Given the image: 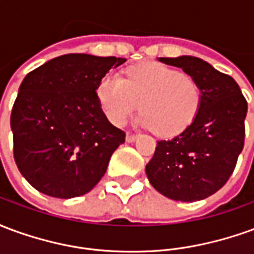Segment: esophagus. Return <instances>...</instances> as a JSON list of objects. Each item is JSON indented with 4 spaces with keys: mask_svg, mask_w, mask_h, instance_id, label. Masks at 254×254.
Returning <instances> with one entry per match:
<instances>
[{
    "mask_svg": "<svg viewBox=\"0 0 254 254\" xmlns=\"http://www.w3.org/2000/svg\"><path fill=\"white\" fill-rule=\"evenodd\" d=\"M137 134H134V133H130V132H127V143H133V141H136L137 140Z\"/></svg>",
    "mask_w": 254,
    "mask_h": 254,
    "instance_id": "esophagus-1",
    "label": "esophagus"
}]
</instances>
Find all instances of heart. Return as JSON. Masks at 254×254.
Here are the masks:
<instances>
[{"label": "heart", "mask_w": 254, "mask_h": 254, "mask_svg": "<svg viewBox=\"0 0 254 254\" xmlns=\"http://www.w3.org/2000/svg\"><path fill=\"white\" fill-rule=\"evenodd\" d=\"M98 96L114 125H124L140 106V124L159 136L184 130L196 117L201 102L194 78L156 63L129 67L125 78L107 74L98 87Z\"/></svg>", "instance_id": "1"}]
</instances>
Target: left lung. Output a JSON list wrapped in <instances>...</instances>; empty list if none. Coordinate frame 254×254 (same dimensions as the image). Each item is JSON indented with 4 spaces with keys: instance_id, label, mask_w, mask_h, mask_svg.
Wrapping results in <instances>:
<instances>
[{
    "instance_id": "8db88e82",
    "label": "left lung",
    "mask_w": 254,
    "mask_h": 254,
    "mask_svg": "<svg viewBox=\"0 0 254 254\" xmlns=\"http://www.w3.org/2000/svg\"><path fill=\"white\" fill-rule=\"evenodd\" d=\"M194 78L201 102L190 125L160 140L145 173L151 185L177 201H197L229 181L245 141L248 102L235 80L201 58H159Z\"/></svg>"
}]
</instances>
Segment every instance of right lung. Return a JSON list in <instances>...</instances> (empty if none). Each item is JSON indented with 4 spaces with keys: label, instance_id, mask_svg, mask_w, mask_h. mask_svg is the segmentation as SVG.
Returning <instances> with one entry per match:
<instances>
[{
    "label": "right lung",
    "instance_id": "obj_1",
    "mask_svg": "<svg viewBox=\"0 0 254 254\" xmlns=\"http://www.w3.org/2000/svg\"><path fill=\"white\" fill-rule=\"evenodd\" d=\"M125 58L65 54L30 72L14 100V162L36 190L57 198L83 196L105 176L125 132L111 125L96 89Z\"/></svg>",
    "mask_w": 254,
    "mask_h": 254
}]
</instances>
